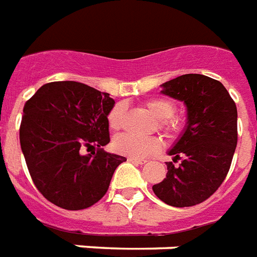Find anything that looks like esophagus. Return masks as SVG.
Listing matches in <instances>:
<instances>
[{
  "instance_id": "esophagus-1",
  "label": "esophagus",
  "mask_w": 257,
  "mask_h": 257,
  "mask_svg": "<svg viewBox=\"0 0 257 257\" xmlns=\"http://www.w3.org/2000/svg\"><path fill=\"white\" fill-rule=\"evenodd\" d=\"M127 161L131 162V163H137V164H145L146 163V161H142V159H135V158H128Z\"/></svg>"
}]
</instances>
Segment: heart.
Listing matches in <instances>:
<instances>
[{
	"mask_svg": "<svg viewBox=\"0 0 257 257\" xmlns=\"http://www.w3.org/2000/svg\"><path fill=\"white\" fill-rule=\"evenodd\" d=\"M145 107L154 118L162 120L161 128L168 135H176L182 131V120L172 116L175 112V103L172 100L167 98H154L146 102ZM123 115L124 104H115L107 116L108 126L111 130H118L122 127ZM112 149L124 157L143 159L159 153L162 142L157 138H139L130 134H120L112 141Z\"/></svg>",
	"mask_w": 257,
	"mask_h": 257,
	"instance_id": "heart-1",
	"label": "heart"
}]
</instances>
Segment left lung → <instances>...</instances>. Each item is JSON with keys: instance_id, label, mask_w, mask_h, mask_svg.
<instances>
[{"instance_id": "left-lung-1", "label": "left lung", "mask_w": 257, "mask_h": 257, "mask_svg": "<svg viewBox=\"0 0 257 257\" xmlns=\"http://www.w3.org/2000/svg\"><path fill=\"white\" fill-rule=\"evenodd\" d=\"M162 94L184 102L187 124L168 151L167 174L153 191L168 206L191 207L224 182L237 145V110L227 89L202 74H184L162 85Z\"/></svg>"}]
</instances>
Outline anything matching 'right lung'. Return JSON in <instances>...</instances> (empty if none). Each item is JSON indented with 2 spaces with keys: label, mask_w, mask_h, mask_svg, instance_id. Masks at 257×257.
<instances>
[{
  "label": "right lung",
  "mask_w": 257,
  "mask_h": 257,
  "mask_svg": "<svg viewBox=\"0 0 257 257\" xmlns=\"http://www.w3.org/2000/svg\"><path fill=\"white\" fill-rule=\"evenodd\" d=\"M110 94L74 81L50 82L25 103L20 142L37 190L55 206L78 211L99 202L126 158L106 153ZM83 147L97 153L82 154Z\"/></svg>",
  "instance_id": "right-lung-1"
}]
</instances>
